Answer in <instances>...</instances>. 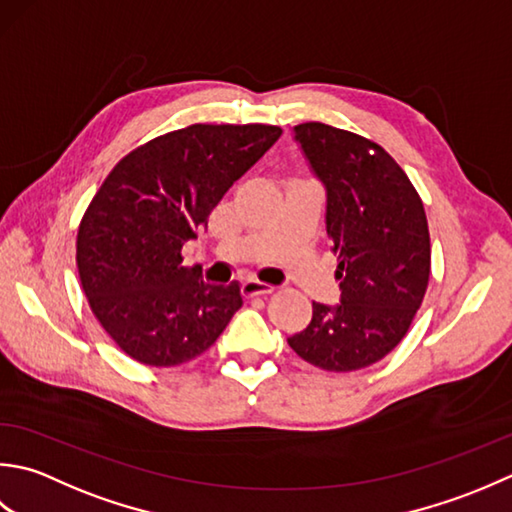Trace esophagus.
<instances>
[{"instance_id":"obj_1","label":"esophagus","mask_w":512,"mask_h":512,"mask_svg":"<svg viewBox=\"0 0 512 512\" xmlns=\"http://www.w3.org/2000/svg\"><path fill=\"white\" fill-rule=\"evenodd\" d=\"M241 287H243L245 296H260V294H271V291H274V287L263 283V280H258V278L243 280Z\"/></svg>"}]
</instances>
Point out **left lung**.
<instances>
[{
	"mask_svg": "<svg viewBox=\"0 0 512 512\" xmlns=\"http://www.w3.org/2000/svg\"><path fill=\"white\" fill-rule=\"evenodd\" d=\"M294 141L325 187V227L340 265V302H314L309 325L287 338L325 371H356L398 347L431 274L422 198L378 143L325 123H300Z\"/></svg>",
	"mask_w": 512,
	"mask_h": 512,
	"instance_id": "1",
	"label": "left lung"
}]
</instances>
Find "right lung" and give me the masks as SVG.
Here are the masks:
<instances>
[{"mask_svg":"<svg viewBox=\"0 0 512 512\" xmlns=\"http://www.w3.org/2000/svg\"><path fill=\"white\" fill-rule=\"evenodd\" d=\"M280 134L196 123L141 145L103 181L81 218L77 267L92 314L130 358L190 362L243 307L236 280L207 285L201 265H181V249Z\"/></svg>","mask_w":512,"mask_h":512,"instance_id":"obj_1","label":"right lung"}]
</instances>
